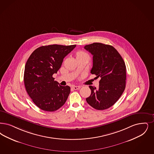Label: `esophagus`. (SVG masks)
I'll return each instance as SVG.
<instances>
[{"label": "esophagus", "instance_id": "esophagus-1", "mask_svg": "<svg viewBox=\"0 0 154 154\" xmlns=\"http://www.w3.org/2000/svg\"><path fill=\"white\" fill-rule=\"evenodd\" d=\"M72 88L74 89V90H77V89H80V88H81V86L73 85V86H72Z\"/></svg>", "mask_w": 154, "mask_h": 154}]
</instances>
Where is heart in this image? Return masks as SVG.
Segmentation results:
<instances>
[{
	"label": "heart",
	"instance_id": "b5f03b06",
	"mask_svg": "<svg viewBox=\"0 0 154 154\" xmlns=\"http://www.w3.org/2000/svg\"><path fill=\"white\" fill-rule=\"evenodd\" d=\"M82 56H86V57H89L88 54L86 53L85 52L83 51H80L77 53V57H82Z\"/></svg>",
	"mask_w": 154,
	"mask_h": 154
}]
</instances>
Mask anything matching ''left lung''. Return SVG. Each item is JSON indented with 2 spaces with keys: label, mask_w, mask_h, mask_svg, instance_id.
<instances>
[{
  "label": "left lung",
  "mask_w": 154,
  "mask_h": 154,
  "mask_svg": "<svg viewBox=\"0 0 154 154\" xmlns=\"http://www.w3.org/2000/svg\"><path fill=\"white\" fill-rule=\"evenodd\" d=\"M84 49L93 55L92 74L100 77L99 86H89L91 94L86 102L97 110L115 104L124 91L126 66L123 58L113 46L101 43L85 45Z\"/></svg>",
  "instance_id": "left-lung-1"
}]
</instances>
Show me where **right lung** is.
Listing matches in <instances>:
<instances>
[{
    "label": "right lung",
    "mask_w": 154,
    "mask_h": 154,
    "mask_svg": "<svg viewBox=\"0 0 154 154\" xmlns=\"http://www.w3.org/2000/svg\"><path fill=\"white\" fill-rule=\"evenodd\" d=\"M75 45L42 46L35 50L25 65L24 83L34 103L42 110L57 111L65 103L70 86H61L53 75L61 66L63 60Z\"/></svg>",
    "instance_id": "add662e5"
}]
</instances>
